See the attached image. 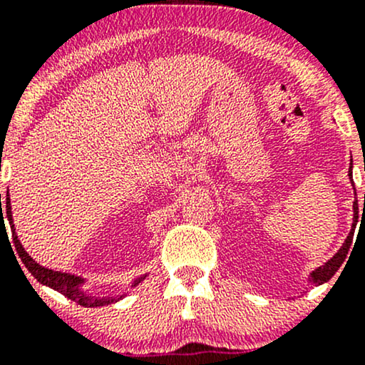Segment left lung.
Masks as SVG:
<instances>
[{
    "label": "left lung",
    "instance_id": "8db88e82",
    "mask_svg": "<svg viewBox=\"0 0 365 365\" xmlns=\"http://www.w3.org/2000/svg\"><path fill=\"white\" fill-rule=\"evenodd\" d=\"M349 177L351 180V166H350V171H349ZM351 183H354V180H351ZM355 195H357V194H355ZM364 206H365V195H364ZM357 220H359V202H357V199H355V202H354V225H351V232L349 233V237H346L345 244L341 245V249L338 250V252L334 254L333 257H331L329 261L324 264V266L317 267L316 271H312L311 278H309V282H311L312 284H322V283L329 282V279L333 278V274L336 273L338 269H340V266L343 264V261H345L346 254H349V250H350L351 240H354V230H355V226H357Z\"/></svg>",
    "mask_w": 365,
    "mask_h": 365
}]
</instances>
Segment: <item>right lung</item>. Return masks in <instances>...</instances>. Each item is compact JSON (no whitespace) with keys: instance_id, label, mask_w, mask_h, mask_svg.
Returning <instances> with one entry per match:
<instances>
[{"instance_id":"right-lung-1","label":"right lung","mask_w":365,"mask_h":365,"mask_svg":"<svg viewBox=\"0 0 365 365\" xmlns=\"http://www.w3.org/2000/svg\"><path fill=\"white\" fill-rule=\"evenodd\" d=\"M0 206H1V194H0ZM1 211H3V209H1ZM5 215L8 217V223H10L11 238H14L16 254L20 255V259H22V262L25 264V267H27V269H29V273L34 276L37 282L46 284V287L53 288V290L63 293V295L68 297L70 300H73V302H77L78 305H83V307H101V305L113 304V302H116V300L123 299V295H120V297H108V299H94V297H89V295H87V293H83L81 290V283H83L82 278H78V276H75V274L60 273V271L48 269V267H44V266H41V264H37L34 259L31 257V255L25 252V249L22 247V244H20L19 237H16V233H15V225H14V220H11L10 195H6ZM0 223H1V226H3V223H5V217H3V215L0 217ZM144 278H145V276H142V278L135 279V283H133L132 287L139 284Z\"/></svg>"}]
</instances>
